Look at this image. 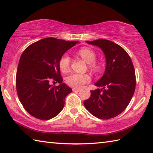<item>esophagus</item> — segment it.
Segmentation results:
<instances>
[{"instance_id": "esophagus-1", "label": "esophagus", "mask_w": 153, "mask_h": 153, "mask_svg": "<svg viewBox=\"0 0 153 153\" xmlns=\"http://www.w3.org/2000/svg\"><path fill=\"white\" fill-rule=\"evenodd\" d=\"M72 90H73V91H77V92H78V91H80L79 89H78V88H74L73 89H72Z\"/></svg>"}]
</instances>
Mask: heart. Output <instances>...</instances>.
I'll list each match as a JSON object with an SVG mask.
<instances>
[{
	"instance_id": "b5f03b06",
	"label": "heart",
	"mask_w": 153,
	"mask_h": 153,
	"mask_svg": "<svg viewBox=\"0 0 153 153\" xmlns=\"http://www.w3.org/2000/svg\"><path fill=\"white\" fill-rule=\"evenodd\" d=\"M78 54L88 63H90V68L94 71L98 69L94 62L96 59V54L92 49L88 48H84L79 50ZM70 57L67 53L63 54L60 58L59 66L60 70L63 73H67L70 69ZM91 77L88 74H82L77 73H72L67 77L66 83L70 86L74 88H81L82 86L90 82Z\"/></svg>"
}]
</instances>
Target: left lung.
<instances>
[{"label":"left lung","mask_w":153,"mask_h":153,"mask_svg":"<svg viewBox=\"0 0 153 153\" xmlns=\"http://www.w3.org/2000/svg\"><path fill=\"white\" fill-rule=\"evenodd\" d=\"M98 46L105 55L106 65L103 76L91 90L84 104L91 114L102 120L116 117L126 109L134 95L136 76L129 55L118 44L106 39L86 41Z\"/></svg>","instance_id":"1"}]
</instances>
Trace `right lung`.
I'll return each instance as SVG.
<instances>
[{
	"mask_svg": "<svg viewBox=\"0 0 153 153\" xmlns=\"http://www.w3.org/2000/svg\"><path fill=\"white\" fill-rule=\"evenodd\" d=\"M77 42L45 38L27 47L22 53L16 75V91L23 106L33 117L49 120L62 110L65 97L72 90L62 82L59 62ZM52 80L59 85H50Z\"/></svg>",
	"mask_w": 153,
	"mask_h": 153,
	"instance_id": "add662e5",
	"label": "right lung"
}]
</instances>
